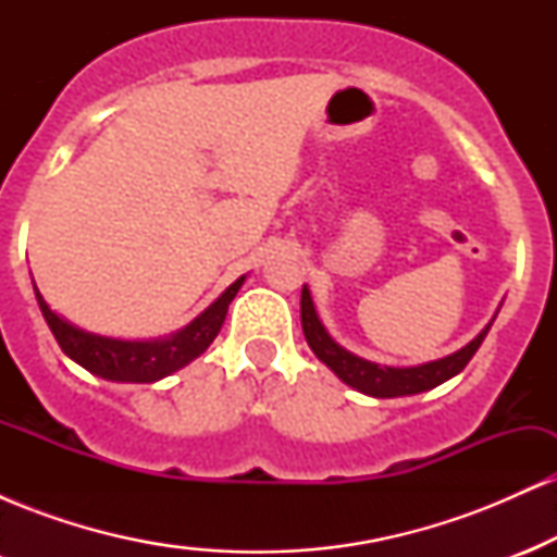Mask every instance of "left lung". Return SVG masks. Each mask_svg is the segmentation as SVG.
I'll return each mask as SVG.
<instances>
[{
  "label": "left lung",
  "mask_w": 557,
  "mask_h": 557,
  "mask_svg": "<svg viewBox=\"0 0 557 557\" xmlns=\"http://www.w3.org/2000/svg\"><path fill=\"white\" fill-rule=\"evenodd\" d=\"M497 317V314H495ZM495 317L490 319V324L484 327L471 343H466L461 350L445 356V359L419 363V367H382V363L367 361L361 356L345 350L341 343L332 341L327 327L322 324V319L317 314V306L311 300V290L304 285L300 290V327H304L306 343L314 350V356L324 367H330L337 374V380H343L345 385L359 389L363 395H372V398H400V395H417L424 389H432L450 376L461 374L466 363L471 361V356L476 354L479 345L495 322Z\"/></svg>",
  "instance_id": "8db88e82"
}]
</instances>
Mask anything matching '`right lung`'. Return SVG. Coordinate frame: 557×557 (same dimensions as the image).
Masks as SVG:
<instances>
[{"label": "right lung", "mask_w": 557, "mask_h": 557, "mask_svg": "<svg viewBox=\"0 0 557 557\" xmlns=\"http://www.w3.org/2000/svg\"><path fill=\"white\" fill-rule=\"evenodd\" d=\"M243 283H246V274L225 287L222 296L214 304H209L194 322L185 324L183 330L172 332V335L154 337V341H120V337L94 335V332L75 327L65 317L49 309L36 283L34 293L38 309H41L54 341L60 343L62 354L67 359L81 363L86 372L101 376V380L138 382V385H144V382H157L162 376L177 372V369L188 367L190 361L198 359L214 343L222 324H225L230 300L235 298Z\"/></svg>", "instance_id": "1"}]
</instances>
